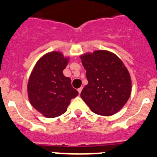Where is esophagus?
<instances>
[{
  "mask_svg": "<svg viewBox=\"0 0 157 157\" xmlns=\"http://www.w3.org/2000/svg\"><path fill=\"white\" fill-rule=\"evenodd\" d=\"M82 89H83L82 87H80V88H78V89H77V91H78L79 94H80V92H81V91H82Z\"/></svg>",
  "mask_w": 157,
  "mask_h": 157,
  "instance_id": "34e87169",
  "label": "esophagus"
}]
</instances>
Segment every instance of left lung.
<instances>
[{
	"mask_svg": "<svg viewBox=\"0 0 157 157\" xmlns=\"http://www.w3.org/2000/svg\"><path fill=\"white\" fill-rule=\"evenodd\" d=\"M88 83L80 97L95 114L110 116L128 101L131 77L122 60L107 50H95L80 55Z\"/></svg>",
	"mask_w": 157,
	"mask_h": 157,
	"instance_id": "left-lung-1",
	"label": "left lung"
}]
</instances>
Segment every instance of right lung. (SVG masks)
I'll list each match as a JSON object with an SVG mask.
<instances>
[{
    "mask_svg": "<svg viewBox=\"0 0 157 157\" xmlns=\"http://www.w3.org/2000/svg\"><path fill=\"white\" fill-rule=\"evenodd\" d=\"M69 61L59 51L44 54L32 69L28 83V99L32 107L46 118H55L67 111L71 99L78 95L63 70Z\"/></svg>",
    "mask_w": 157,
    "mask_h": 157,
    "instance_id": "right-lung-1",
    "label": "right lung"
}]
</instances>
